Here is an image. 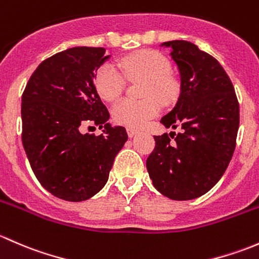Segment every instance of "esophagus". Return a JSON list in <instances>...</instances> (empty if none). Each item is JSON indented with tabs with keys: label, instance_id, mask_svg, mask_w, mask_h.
Returning <instances> with one entry per match:
<instances>
[{
	"label": "esophagus",
	"instance_id": "1",
	"mask_svg": "<svg viewBox=\"0 0 259 259\" xmlns=\"http://www.w3.org/2000/svg\"><path fill=\"white\" fill-rule=\"evenodd\" d=\"M126 133L129 135V138H133L138 134V130L134 129V127H126Z\"/></svg>",
	"mask_w": 259,
	"mask_h": 259
}]
</instances>
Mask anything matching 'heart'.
<instances>
[{
    "label": "heart",
    "mask_w": 259,
    "mask_h": 259,
    "mask_svg": "<svg viewBox=\"0 0 259 259\" xmlns=\"http://www.w3.org/2000/svg\"><path fill=\"white\" fill-rule=\"evenodd\" d=\"M120 67L132 81L145 80L140 101L122 100L113 109L114 120L129 127H142L160 113L163 104H170L179 93L178 81L170 74V64L164 55L144 50L125 57ZM95 86L106 101H115L125 89V79L114 65L105 64L96 74Z\"/></svg>",
    "instance_id": "b5f03b06"
}]
</instances>
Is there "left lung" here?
I'll return each instance as SVG.
<instances>
[{"mask_svg":"<svg viewBox=\"0 0 259 259\" xmlns=\"http://www.w3.org/2000/svg\"><path fill=\"white\" fill-rule=\"evenodd\" d=\"M161 46L170 49L178 66L180 95L160 122L178 127L179 133L154 137L155 148L146 159V169L163 195L173 200L195 199L218 183L231 161L239 104L233 83L213 56L183 40Z\"/></svg>","mask_w":259,"mask_h":259,"instance_id":"1","label":"left lung"}]
</instances>
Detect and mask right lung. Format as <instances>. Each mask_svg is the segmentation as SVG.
<instances>
[{
	"mask_svg": "<svg viewBox=\"0 0 259 259\" xmlns=\"http://www.w3.org/2000/svg\"><path fill=\"white\" fill-rule=\"evenodd\" d=\"M104 48L67 49L41 62L22 94V144L32 171L60 199L82 202L106 184L127 134L111 126L94 80L109 59ZM91 122L103 134L82 135Z\"/></svg>",
	"mask_w": 259,
	"mask_h": 259,
	"instance_id": "add662e5",
	"label": "right lung"
}]
</instances>
